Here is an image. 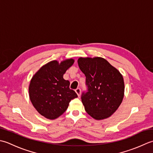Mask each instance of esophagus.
Returning <instances> with one entry per match:
<instances>
[{"label": "esophagus", "instance_id": "1", "mask_svg": "<svg viewBox=\"0 0 153 153\" xmlns=\"http://www.w3.org/2000/svg\"><path fill=\"white\" fill-rule=\"evenodd\" d=\"M75 92H76V94H77L78 96H79V97H80V92H81V90H80L79 88H76V89L75 90Z\"/></svg>", "mask_w": 153, "mask_h": 153}]
</instances>
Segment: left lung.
<instances>
[{"instance_id": "8db88e82", "label": "left lung", "mask_w": 153, "mask_h": 153, "mask_svg": "<svg viewBox=\"0 0 153 153\" xmlns=\"http://www.w3.org/2000/svg\"><path fill=\"white\" fill-rule=\"evenodd\" d=\"M78 64L86 76L88 92L82 95L87 114L96 120L111 116L123 101L125 85L122 74L102 57H80Z\"/></svg>"}]
</instances>
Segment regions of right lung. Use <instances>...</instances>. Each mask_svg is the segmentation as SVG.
Masks as SVG:
<instances>
[{
  "label": "right lung",
  "mask_w": 153,
  "mask_h": 153,
  "mask_svg": "<svg viewBox=\"0 0 153 153\" xmlns=\"http://www.w3.org/2000/svg\"><path fill=\"white\" fill-rule=\"evenodd\" d=\"M73 59L59 63L51 61L34 74L29 85V96L33 107L49 120H55L66 111L71 100L78 97L70 89V82L63 74L73 65Z\"/></svg>",
  "instance_id": "add662e5"
}]
</instances>
